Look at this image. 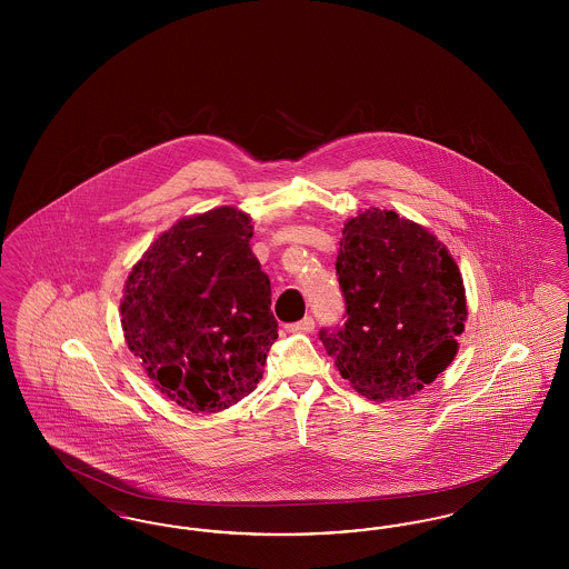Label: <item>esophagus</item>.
I'll return each mask as SVG.
<instances>
[{
	"instance_id": "esophagus-1",
	"label": "esophagus",
	"mask_w": 569,
	"mask_h": 569,
	"mask_svg": "<svg viewBox=\"0 0 569 569\" xmlns=\"http://www.w3.org/2000/svg\"><path fill=\"white\" fill-rule=\"evenodd\" d=\"M290 332H311L316 328V320L311 316H305L302 320H298L295 325L286 326Z\"/></svg>"
}]
</instances>
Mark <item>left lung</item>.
<instances>
[{"label":"left lung","mask_w":569,"mask_h":569,"mask_svg":"<svg viewBox=\"0 0 569 569\" xmlns=\"http://www.w3.org/2000/svg\"><path fill=\"white\" fill-rule=\"evenodd\" d=\"M346 322L320 341L369 399H407L455 360L467 302L459 267L433 234L395 211L352 217L339 243Z\"/></svg>","instance_id":"1"}]
</instances>
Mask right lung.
<instances>
[{
  "instance_id": "right-lung-1",
  "label": "right lung",
  "mask_w": 569,
  "mask_h": 569,
  "mask_svg": "<svg viewBox=\"0 0 569 569\" xmlns=\"http://www.w3.org/2000/svg\"><path fill=\"white\" fill-rule=\"evenodd\" d=\"M251 237V219L234 207L186 217L126 281L130 352L166 399L193 413H216L253 392L277 339L271 279Z\"/></svg>"
}]
</instances>
